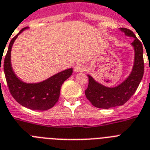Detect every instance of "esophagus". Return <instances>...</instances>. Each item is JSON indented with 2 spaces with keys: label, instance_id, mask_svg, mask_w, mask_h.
Here are the masks:
<instances>
[{
  "label": "esophagus",
  "instance_id": "1",
  "mask_svg": "<svg viewBox=\"0 0 150 150\" xmlns=\"http://www.w3.org/2000/svg\"><path fill=\"white\" fill-rule=\"evenodd\" d=\"M74 70H75V72H81V71H83L85 70V67L81 64H76L74 67Z\"/></svg>",
  "mask_w": 150,
  "mask_h": 150
}]
</instances>
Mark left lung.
<instances>
[{"mask_svg": "<svg viewBox=\"0 0 150 150\" xmlns=\"http://www.w3.org/2000/svg\"><path fill=\"white\" fill-rule=\"evenodd\" d=\"M119 29L126 36L134 38L131 43L134 48V62L129 75L119 85L114 87L104 86L88 75V86L85 91L86 98L95 107L99 109H110L125 104L136 91L144 73L142 43L131 30L125 28Z\"/></svg>", "mask_w": 150, "mask_h": 150, "instance_id": "8db88e82", "label": "left lung"}]
</instances>
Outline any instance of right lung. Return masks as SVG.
Instances as JSON below:
<instances>
[{"label":"right lung","mask_w":150,"mask_h":150,"mask_svg":"<svg viewBox=\"0 0 150 150\" xmlns=\"http://www.w3.org/2000/svg\"><path fill=\"white\" fill-rule=\"evenodd\" d=\"M28 28H24L21 30L10 42L4 58V71L11 94L19 104L32 110H47L52 108L58 102L61 87L64 81L71 76L73 69L71 68L65 69L40 82L27 83L21 80L16 75L12 68L11 59V48L18 35Z\"/></svg>","instance_id":"add662e5"}]
</instances>
